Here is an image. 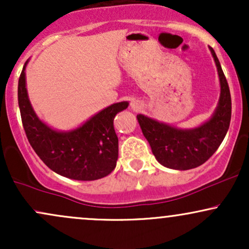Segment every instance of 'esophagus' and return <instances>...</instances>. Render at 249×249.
I'll return each mask as SVG.
<instances>
[{"label":"esophagus","mask_w":249,"mask_h":249,"mask_svg":"<svg viewBox=\"0 0 249 249\" xmlns=\"http://www.w3.org/2000/svg\"><path fill=\"white\" fill-rule=\"evenodd\" d=\"M131 108H132L133 111H139L142 108V104L141 102L136 101V99H133L132 102H131Z\"/></svg>","instance_id":"obj_1"}]
</instances>
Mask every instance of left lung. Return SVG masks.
<instances>
[{"mask_svg": "<svg viewBox=\"0 0 249 249\" xmlns=\"http://www.w3.org/2000/svg\"><path fill=\"white\" fill-rule=\"evenodd\" d=\"M220 81L218 107L211 118L194 128H178L144 115H137L152 153L162 166L172 170H191L207 161L218 150L231 123L232 101L224 71L212 48H210Z\"/></svg>", "mask_w": 249, "mask_h": 249, "instance_id": "1", "label": "left lung"}]
</instances>
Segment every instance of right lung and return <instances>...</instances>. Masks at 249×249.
I'll use <instances>...</instances> for the list:
<instances>
[{"label": "right lung", "mask_w": 249, "mask_h": 249, "mask_svg": "<svg viewBox=\"0 0 249 249\" xmlns=\"http://www.w3.org/2000/svg\"><path fill=\"white\" fill-rule=\"evenodd\" d=\"M25 62L18 79V107L31 147L50 170L65 178L90 181L107 177L118 159V137L113 119L128 107L119 102L70 131H58L38 118L29 101L25 81Z\"/></svg>", "instance_id": "1"}]
</instances>
